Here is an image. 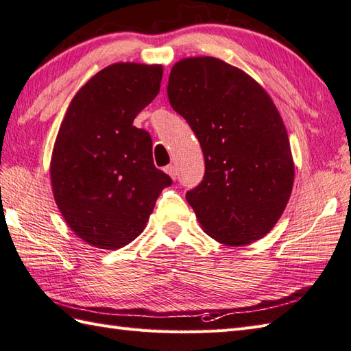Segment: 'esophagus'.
<instances>
[{
    "label": "esophagus",
    "mask_w": 351,
    "mask_h": 351,
    "mask_svg": "<svg viewBox=\"0 0 351 351\" xmlns=\"http://www.w3.org/2000/svg\"><path fill=\"white\" fill-rule=\"evenodd\" d=\"M164 171H166V173L171 178V180H176V169H175V166H171V164H170V166H167L166 169H164Z\"/></svg>",
    "instance_id": "1"
}]
</instances>
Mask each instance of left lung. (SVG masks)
I'll use <instances>...</instances> for the list:
<instances>
[{
  "mask_svg": "<svg viewBox=\"0 0 351 351\" xmlns=\"http://www.w3.org/2000/svg\"><path fill=\"white\" fill-rule=\"evenodd\" d=\"M167 96L204 152V180L185 195L200 226L232 247L267 235L294 184L287 128L273 99L244 71L215 57L178 62Z\"/></svg>",
  "mask_w": 351,
  "mask_h": 351,
  "instance_id": "1",
  "label": "left lung"
}]
</instances>
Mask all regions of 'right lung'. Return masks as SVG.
<instances>
[{
  "label": "right lung",
  "instance_id": "obj_1",
  "mask_svg": "<svg viewBox=\"0 0 351 351\" xmlns=\"http://www.w3.org/2000/svg\"><path fill=\"white\" fill-rule=\"evenodd\" d=\"M161 64L114 63L71 101L51 156V185L64 221L98 249L143 232L169 175L154 166L149 132L134 119L160 92Z\"/></svg>",
  "mask_w": 351,
  "mask_h": 351
}]
</instances>
